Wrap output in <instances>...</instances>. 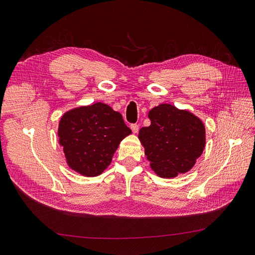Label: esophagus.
<instances>
[{"label":"esophagus","mask_w":255,"mask_h":255,"mask_svg":"<svg viewBox=\"0 0 255 255\" xmlns=\"http://www.w3.org/2000/svg\"><path fill=\"white\" fill-rule=\"evenodd\" d=\"M130 129H132V132L134 134L138 133V130H139V127H138V125H130Z\"/></svg>","instance_id":"obj_1"}]
</instances>
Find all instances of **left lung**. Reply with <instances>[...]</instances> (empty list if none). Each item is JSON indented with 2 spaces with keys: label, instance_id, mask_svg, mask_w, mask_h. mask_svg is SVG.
Instances as JSON below:
<instances>
[{
  "label": "left lung",
  "instance_id": "left-lung-1",
  "mask_svg": "<svg viewBox=\"0 0 255 255\" xmlns=\"http://www.w3.org/2000/svg\"><path fill=\"white\" fill-rule=\"evenodd\" d=\"M148 117L151 125L140 128L138 138L152 170L164 179L188 172L205 148L202 120L167 103L153 107Z\"/></svg>",
  "mask_w": 255,
  "mask_h": 255
}]
</instances>
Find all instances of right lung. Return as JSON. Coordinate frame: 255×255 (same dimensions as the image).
<instances>
[{
  "mask_svg": "<svg viewBox=\"0 0 255 255\" xmlns=\"http://www.w3.org/2000/svg\"><path fill=\"white\" fill-rule=\"evenodd\" d=\"M130 130L120 113L97 102L66 112L58 125L59 144L67 165L84 176H98L112 163Z\"/></svg>",
  "mask_w": 255,
  "mask_h": 255,
  "instance_id": "add662e5",
  "label": "right lung"
}]
</instances>
